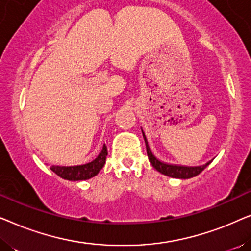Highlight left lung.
I'll return each instance as SVG.
<instances>
[{
	"mask_svg": "<svg viewBox=\"0 0 251 251\" xmlns=\"http://www.w3.org/2000/svg\"><path fill=\"white\" fill-rule=\"evenodd\" d=\"M142 132H143L144 140H145V144H146L147 156H149L150 162L152 163V166L155 168L159 173L166 175V176H169L173 178H179V179H188V178L198 176L199 174L202 173V171H203L205 168H207L209 164L212 162V160H211L205 164H203V166H199V167H184V166H176V164L164 163V162H162V161H160L159 159H156L155 155L152 153V151H151V149H150L149 143H147L146 136H145V133H144L143 129H142Z\"/></svg>",
	"mask_w": 251,
	"mask_h": 251,
	"instance_id": "1",
	"label": "left lung"
}]
</instances>
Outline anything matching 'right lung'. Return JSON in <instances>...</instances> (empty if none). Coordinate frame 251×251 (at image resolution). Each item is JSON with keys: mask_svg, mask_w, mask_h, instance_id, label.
<instances>
[{"mask_svg": "<svg viewBox=\"0 0 251 251\" xmlns=\"http://www.w3.org/2000/svg\"><path fill=\"white\" fill-rule=\"evenodd\" d=\"M106 156H107V146H102L101 152L99 155L92 160L91 162L80 164V166H51L50 169L53 171L58 176L64 178V179L76 181V180H87L90 178L95 177L98 175L99 171L102 169L104 164L106 162Z\"/></svg>", "mask_w": 251, "mask_h": 251, "instance_id": "right-lung-1", "label": "right lung"}]
</instances>
